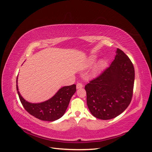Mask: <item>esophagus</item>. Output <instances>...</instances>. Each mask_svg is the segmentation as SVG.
<instances>
[{"label":"esophagus","mask_w":152,"mask_h":152,"mask_svg":"<svg viewBox=\"0 0 152 152\" xmlns=\"http://www.w3.org/2000/svg\"><path fill=\"white\" fill-rule=\"evenodd\" d=\"M77 89H79V88H82V87H83V85H82V83H80V82H79V83L77 84Z\"/></svg>","instance_id":"esophagus-1"}]
</instances>
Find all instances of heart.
<instances>
[{"instance_id": "1", "label": "heart", "mask_w": 152, "mask_h": 152, "mask_svg": "<svg viewBox=\"0 0 152 152\" xmlns=\"http://www.w3.org/2000/svg\"><path fill=\"white\" fill-rule=\"evenodd\" d=\"M96 56H93V57H92L91 58V59H90V63H93L96 60Z\"/></svg>"}]
</instances>
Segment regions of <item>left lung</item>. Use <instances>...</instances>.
<instances>
[{"label": "left lung", "instance_id": "obj_1", "mask_svg": "<svg viewBox=\"0 0 152 152\" xmlns=\"http://www.w3.org/2000/svg\"><path fill=\"white\" fill-rule=\"evenodd\" d=\"M113 61L86 85L87 104L93 116L102 120L117 117L129 105L133 95L134 68L120 49Z\"/></svg>", "mask_w": 152, "mask_h": 152}]
</instances>
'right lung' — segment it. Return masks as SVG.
<instances>
[{
	"mask_svg": "<svg viewBox=\"0 0 152 152\" xmlns=\"http://www.w3.org/2000/svg\"><path fill=\"white\" fill-rule=\"evenodd\" d=\"M16 79V89L23 107L32 116L44 121H54L65 113L72 96L76 91V85L65 86L59 89L52 98L40 103H30L22 98L18 91Z\"/></svg>",
	"mask_w": 152,
	"mask_h": 152,
	"instance_id": "obj_1",
	"label": "right lung"
}]
</instances>
